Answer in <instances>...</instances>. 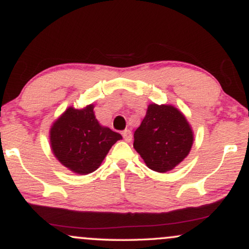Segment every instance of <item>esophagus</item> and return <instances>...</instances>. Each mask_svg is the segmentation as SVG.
<instances>
[{
  "mask_svg": "<svg viewBox=\"0 0 249 249\" xmlns=\"http://www.w3.org/2000/svg\"><path fill=\"white\" fill-rule=\"evenodd\" d=\"M123 138H124L125 142H130L132 141V133H131L130 130H125L124 132H123Z\"/></svg>",
  "mask_w": 249,
  "mask_h": 249,
  "instance_id": "1",
  "label": "esophagus"
}]
</instances>
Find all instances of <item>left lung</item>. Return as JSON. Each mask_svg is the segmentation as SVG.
<instances>
[{
    "label": "left lung",
    "mask_w": 249,
    "mask_h": 249,
    "mask_svg": "<svg viewBox=\"0 0 249 249\" xmlns=\"http://www.w3.org/2000/svg\"><path fill=\"white\" fill-rule=\"evenodd\" d=\"M133 147L146 166L165 173L184 160L193 145V130L173 105L152 103L141 126L134 131Z\"/></svg>",
    "instance_id": "1"
}]
</instances>
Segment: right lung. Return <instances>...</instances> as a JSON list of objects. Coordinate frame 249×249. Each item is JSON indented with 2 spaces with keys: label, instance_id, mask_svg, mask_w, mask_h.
I'll return each instance as SVG.
<instances>
[{
  "label": "right lung",
  "instance_id": "right-lung-1",
  "mask_svg": "<svg viewBox=\"0 0 249 249\" xmlns=\"http://www.w3.org/2000/svg\"><path fill=\"white\" fill-rule=\"evenodd\" d=\"M95 105L83 108L68 107L50 127V146L63 166L73 173H92L123 137L102 126L93 112Z\"/></svg>",
  "mask_w": 249,
  "mask_h": 249
}]
</instances>
